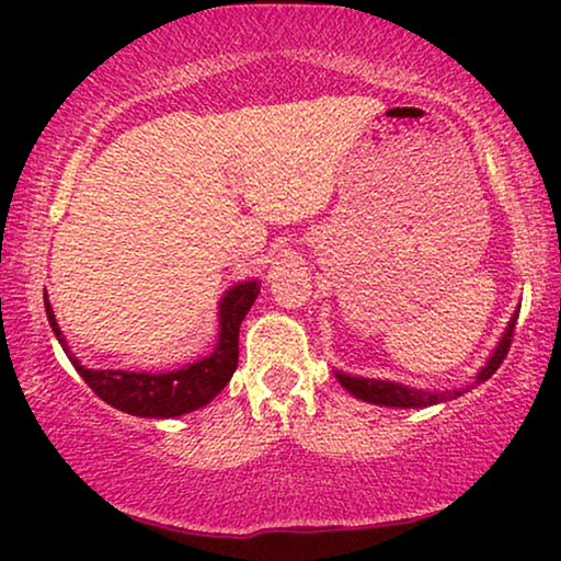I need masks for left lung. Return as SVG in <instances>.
<instances>
[{
	"instance_id": "left-lung-1",
	"label": "left lung",
	"mask_w": 561,
	"mask_h": 561,
	"mask_svg": "<svg viewBox=\"0 0 561 561\" xmlns=\"http://www.w3.org/2000/svg\"><path fill=\"white\" fill-rule=\"evenodd\" d=\"M260 294L257 280L240 283L229 288L227 296L219 304V344L209 357L202 363H194L183 370L168 373H127V370H87L79 359L66 347L64 334H60L56 313L50 309L48 296H45V313L53 327V334L58 336L60 347L66 350L76 373L81 375L83 382L102 398L104 403L114 409L133 413L142 419H173L202 409L227 386L237 367V336H240V324L250 306L255 304Z\"/></svg>"
}]
</instances>
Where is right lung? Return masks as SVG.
<instances>
[{
  "label": "right lung",
  "instance_id": "right-lung-1",
  "mask_svg": "<svg viewBox=\"0 0 561 561\" xmlns=\"http://www.w3.org/2000/svg\"><path fill=\"white\" fill-rule=\"evenodd\" d=\"M513 324H516V319L508 324V332L503 334V342L501 347L495 350V355L490 357V363L482 367V373L478 375V382H485L490 375H493L497 367H501L505 352L511 347V336H513ZM336 380L342 382L344 388L350 390V393H355L357 398H363V401H370V403H380V405H398V409H424V405H434L444 401L447 396H421V393H413V390L403 388V386H393V382H380V380H363V378H350V375H340L336 373ZM459 396V393H457Z\"/></svg>",
  "mask_w": 561,
  "mask_h": 561
}]
</instances>
